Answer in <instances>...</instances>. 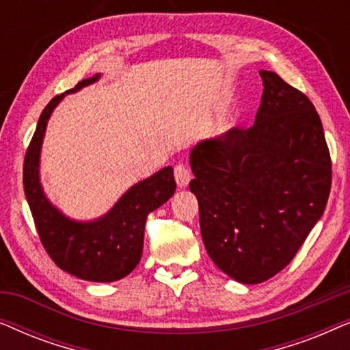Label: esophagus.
<instances>
[{"label": "esophagus", "mask_w": 350, "mask_h": 350, "mask_svg": "<svg viewBox=\"0 0 350 350\" xmlns=\"http://www.w3.org/2000/svg\"><path fill=\"white\" fill-rule=\"evenodd\" d=\"M174 175H175L176 185H178L180 188H185V186L188 185L189 180H191V172H189L188 167L183 165V164H176L175 165Z\"/></svg>", "instance_id": "obj_1"}]
</instances>
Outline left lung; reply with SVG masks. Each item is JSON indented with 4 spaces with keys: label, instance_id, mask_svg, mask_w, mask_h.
<instances>
[{
    "label": "left lung",
    "instance_id": "1",
    "mask_svg": "<svg viewBox=\"0 0 350 350\" xmlns=\"http://www.w3.org/2000/svg\"><path fill=\"white\" fill-rule=\"evenodd\" d=\"M260 75L255 124L202 140L189 154V189L208 256L247 285L293 260L332 188V159L312 102L274 71Z\"/></svg>",
    "mask_w": 350,
    "mask_h": 350
}]
</instances>
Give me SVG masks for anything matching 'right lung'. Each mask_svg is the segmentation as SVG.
Segmentation results:
<instances>
[{"mask_svg": "<svg viewBox=\"0 0 350 350\" xmlns=\"http://www.w3.org/2000/svg\"><path fill=\"white\" fill-rule=\"evenodd\" d=\"M100 75L79 81L65 94L78 92ZM65 94L55 95L42 109L23 161V189L42 247L60 269L90 282H114L135 269L143 252L146 218L175 193L174 169L164 167L133 185L102 218L75 221L57 210L40 183V154L46 126Z\"/></svg>", "mask_w": 350, "mask_h": 350, "instance_id": "add662e5", "label": "right lung"}]
</instances>
